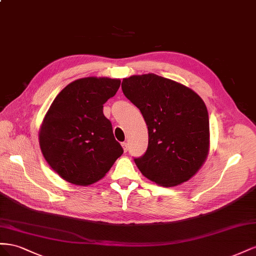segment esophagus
I'll return each mask as SVG.
<instances>
[{"label":"esophagus","instance_id":"obj_1","mask_svg":"<svg viewBox=\"0 0 256 256\" xmlns=\"http://www.w3.org/2000/svg\"><path fill=\"white\" fill-rule=\"evenodd\" d=\"M121 146H122V148H123V150H124V152H126L128 151V142H122L121 144Z\"/></svg>","mask_w":256,"mask_h":256}]
</instances>
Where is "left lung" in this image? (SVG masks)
<instances>
[{
    "label": "left lung",
    "mask_w": 256,
    "mask_h": 256,
    "mask_svg": "<svg viewBox=\"0 0 256 256\" xmlns=\"http://www.w3.org/2000/svg\"><path fill=\"white\" fill-rule=\"evenodd\" d=\"M122 91L148 126V148L134 158L144 177L163 186L188 181L209 152V116L198 94L156 74L124 78Z\"/></svg>",
    "instance_id": "8db88e82"
}]
</instances>
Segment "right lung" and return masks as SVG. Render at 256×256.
<instances>
[{
	"label": "right lung",
	"instance_id": "obj_1",
	"mask_svg": "<svg viewBox=\"0 0 256 256\" xmlns=\"http://www.w3.org/2000/svg\"><path fill=\"white\" fill-rule=\"evenodd\" d=\"M120 79L86 77L58 94L40 128L47 163L61 178L90 186L103 178L123 153L103 105L118 91Z\"/></svg>",
	"mask_w": 256,
	"mask_h": 256
}]
</instances>
